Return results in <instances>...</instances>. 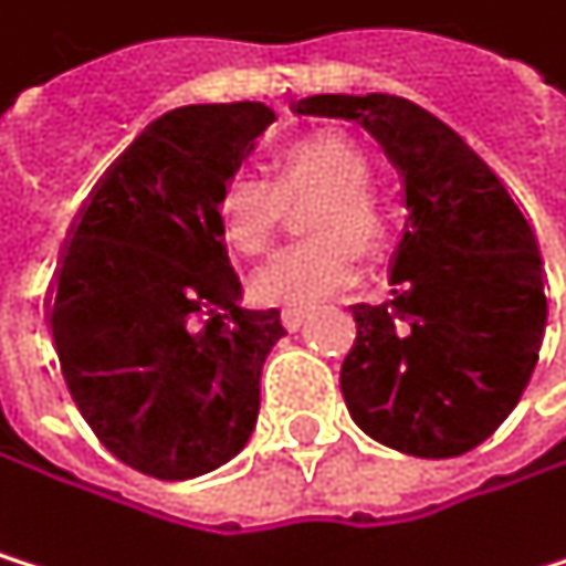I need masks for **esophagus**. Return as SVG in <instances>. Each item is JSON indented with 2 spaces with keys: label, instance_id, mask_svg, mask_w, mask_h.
<instances>
[{
  "label": "esophagus",
  "instance_id": "34e87169",
  "mask_svg": "<svg viewBox=\"0 0 566 566\" xmlns=\"http://www.w3.org/2000/svg\"><path fill=\"white\" fill-rule=\"evenodd\" d=\"M305 318H308V308H285V312H281V322H285V328H289V332L302 328V325H305Z\"/></svg>",
  "mask_w": 566,
  "mask_h": 566
}]
</instances>
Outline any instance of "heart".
Wrapping results in <instances>:
<instances>
[{
    "label": "heart",
    "instance_id": "b5f03b06",
    "mask_svg": "<svg viewBox=\"0 0 566 566\" xmlns=\"http://www.w3.org/2000/svg\"><path fill=\"white\" fill-rule=\"evenodd\" d=\"M373 167L348 137L312 134L277 154V187L264 177L241 174L221 193V238L241 254H261L281 221V193L295 197L322 190L325 200L315 211L312 231L322 241L298 244L274 254L251 277V295L264 305H315L358 274V248H376L382 218L369 197Z\"/></svg>",
    "mask_w": 566,
    "mask_h": 566
}]
</instances>
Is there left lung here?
Wrapping results in <instances>:
<instances>
[{"label":"left lung","mask_w":566,"mask_h":566,"mask_svg":"<svg viewBox=\"0 0 566 566\" xmlns=\"http://www.w3.org/2000/svg\"><path fill=\"white\" fill-rule=\"evenodd\" d=\"M298 116L369 130L406 184L396 298L355 305L342 396L355 426L422 460L463 457L513 412L547 328L537 238L457 130L389 96H308Z\"/></svg>","instance_id":"left-lung-1"}]
</instances>
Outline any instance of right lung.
Instances as JSON below:
<instances>
[{
	"mask_svg": "<svg viewBox=\"0 0 566 566\" xmlns=\"http://www.w3.org/2000/svg\"><path fill=\"white\" fill-rule=\"evenodd\" d=\"M274 124L264 103L164 113L93 187L50 292L66 389L137 473L190 480L234 460L261 406L277 308H241L221 193Z\"/></svg>",
	"mask_w": 566,
	"mask_h": 566,
	"instance_id": "obj_1",
	"label": "right lung"
}]
</instances>
